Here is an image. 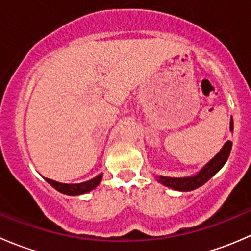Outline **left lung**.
<instances>
[{
	"label": "left lung",
	"instance_id": "left-lung-1",
	"mask_svg": "<svg viewBox=\"0 0 251 251\" xmlns=\"http://www.w3.org/2000/svg\"><path fill=\"white\" fill-rule=\"evenodd\" d=\"M229 131L233 132V119L231 118L229 121ZM232 149V142L227 141L224 144L219 153L211 159L207 164H205L203 168L198 171L193 176L187 177H169V176H156V181L159 183L164 184V186L169 187V188L175 189V191L179 192H189L193 189L198 188V187L203 186L205 182L209 181L215 174L219 173L222 169V166L226 164L227 159H228L229 154H231Z\"/></svg>",
	"mask_w": 251,
	"mask_h": 251
}]
</instances>
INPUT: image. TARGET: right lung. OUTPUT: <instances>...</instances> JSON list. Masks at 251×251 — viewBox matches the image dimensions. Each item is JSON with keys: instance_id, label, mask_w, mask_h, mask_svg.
I'll list each match as a JSON object with an SVG mask.
<instances>
[{"instance_id": "1", "label": "right lung", "mask_w": 251, "mask_h": 251, "mask_svg": "<svg viewBox=\"0 0 251 251\" xmlns=\"http://www.w3.org/2000/svg\"><path fill=\"white\" fill-rule=\"evenodd\" d=\"M103 174H100L98 176H96L95 178L90 179V181L81 182V183H62V182L53 181L50 178H45L50 186L54 189H57L58 192L63 194H67V196H80V194H85L87 192H91L92 189H95L98 184L102 181Z\"/></svg>"}]
</instances>
